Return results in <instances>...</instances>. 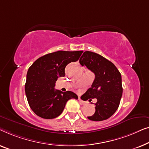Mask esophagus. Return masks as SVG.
I'll list each match as a JSON object with an SVG mask.
<instances>
[{
	"instance_id": "obj_1",
	"label": "esophagus",
	"mask_w": 149,
	"mask_h": 149,
	"mask_svg": "<svg viewBox=\"0 0 149 149\" xmlns=\"http://www.w3.org/2000/svg\"><path fill=\"white\" fill-rule=\"evenodd\" d=\"M78 100H79V103H80L81 104H86V102L85 101H84V100H81L80 98H78Z\"/></svg>"
}]
</instances>
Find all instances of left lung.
<instances>
[{"mask_svg":"<svg viewBox=\"0 0 149 149\" xmlns=\"http://www.w3.org/2000/svg\"><path fill=\"white\" fill-rule=\"evenodd\" d=\"M79 63L95 75L91 88L84 95L86 100L97 99L95 113L88 118L96 121L107 119L115 113L120 103L123 93L120 72L112 62L91 51L83 53Z\"/></svg>","mask_w":149,"mask_h":149,"instance_id":"8db88e82","label":"left lung"}]
</instances>
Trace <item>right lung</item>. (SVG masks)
Wrapping results in <instances>:
<instances>
[{"instance_id":"right-lung-1","label":"right lung","mask_w":149,"mask_h":149,"mask_svg":"<svg viewBox=\"0 0 149 149\" xmlns=\"http://www.w3.org/2000/svg\"><path fill=\"white\" fill-rule=\"evenodd\" d=\"M82 51H58L45 54L36 61L28 69L25 91L30 108L44 119H53L61 114L66 102L77 99L72 91L54 90L58 77H64L65 68L71 62L79 59Z\"/></svg>"}]
</instances>
